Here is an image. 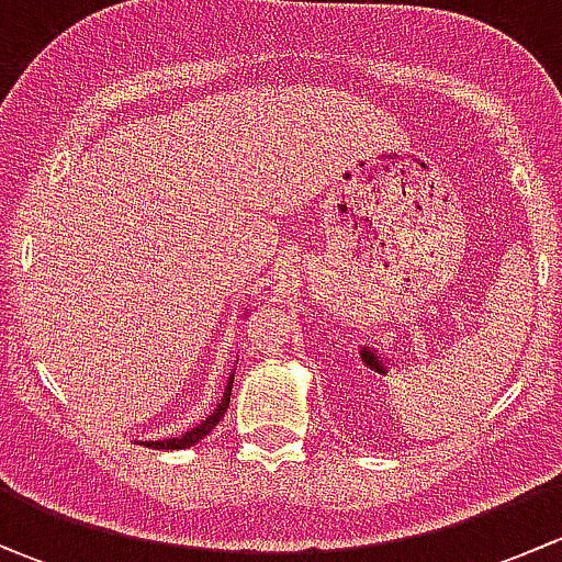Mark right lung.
<instances>
[{"label": "right lung", "instance_id": "add662e5", "mask_svg": "<svg viewBox=\"0 0 562 562\" xmlns=\"http://www.w3.org/2000/svg\"><path fill=\"white\" fill-rule=\"evenodd\" d=\"M249 315V313H245ZM236 364H239V359H236ZM236 372V370H234ZM234 372L228 375V383H225V391H223V400L217 402V407H214L212 413H209L206 418H203L201 424H195L192 429H187L184 435H179V438H162V440H140V446H149V449H187V446H195L198 440L206 438L209 432H212L214 427L220 424V418L225 416V411H228L231 405V389H234Z\"/></svg>", "mask_w": 562, "mask_h": 562}]
</instances>
